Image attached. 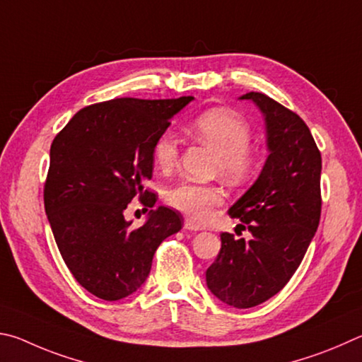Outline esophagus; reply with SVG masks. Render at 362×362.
Instances as JSON below:
<instances>
[{
  "label": "esophagus",
  "instance_id": "34e87169",
  "mask_svg": "<svg viewBox=\"0 0 362 362\" xmlns=\"http://www.w3.org/2000/svg\"><path fill=\"white\" fill-rule=\"evenodd\" d=\"M185 229L191 230V232H197V230H200V227L197 224H194L191 219H186L185 221Z\"/></svg>",
  "mask_w": 362,
  "mask_h": 362
}]
</instances>
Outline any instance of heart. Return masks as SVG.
<instances>
[{
  "mask_svg": "<svg viewBox=\"0 0 362 362\" xmlns=\"http://www.w3.org/2000/svg\"><path fill=\"white\" fill-rule=\"evenodd\" d=\"M189 132L200 141L218 152V170L226 180L240 182L250 176L255 157L248 149L251 130L235 112L210 110L195 117ZM180 156V144L175 133L163 132L152 146V157L162 171L175 168ZM223 191L216 186L180 181L165 192V202L175 210L185 213L189 219L202 223L210 216L211 208L223 204Z\"/></svg>",
  "mask_w": 362,
  "mask_h": 362,
  "instance_id": "b5f03b06",
  "label": "heart"
}]
</instances>
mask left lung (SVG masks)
I'll return each mask as SVG.
<instances>
[{
  "label": "left lung",
  "mask_w": 362,
  "mask_h": 362,
  "mask_svg": "<svg viewBox=\"0 0 362 362\" xmlns=\"http://www.w3.org/2000/svg\"><path fill=\"white\" fill-rule=\"evenodd\" d=\"M240 100H251L261 110L269 157L255 185L229 210L252 238L221 233L206 286L227 305L251 308L286 286L318 229L321 154L296 112L259 92Z\"/></svg>",
  "instance_id": "1"
}]
</instances>
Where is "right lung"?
<instances>
[{
  "label": "right lung",
  "mask_w": 362,
  "mask_h": 362,
  "mask_svg": "<svg viewBox=\"0 0 362 362\" xmlns=\"http://www.w3.org/2000/svg\"><path fill=\"white\" fill-rule=\"evenodd\" d=\"M192 100L103 101L82 107L54 138L44 208L66 267L100 299L120 300L141 288L158 245L181 230L182 216L167 206L151 210L138 229L124 211L135 197L146 211L156 205L144 189L152 146Z\"/></svg>",
  "instance_id": "right-lung-1"
}]
</instances>
